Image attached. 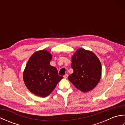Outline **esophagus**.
I'll list each match as a JSON object with an SVG mask.
<instances>
[{"label": "esophagus", "mask_w": 125, "mask_h": 125, "mask_svg": "<svg viewBox=\"0 0 125 125\" xmlns=\"http://www.w3.org/2000/svg\"><path fill=\"white\" fill-rule=\"evenodd\" d=\"M68 74H65V75H64V76H63V77H64V78H68Z\"/></svg>", "instance_id": "34e87169"}]
</instances>
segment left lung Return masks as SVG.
I'll use <instances>...</instances> for the list:
<instances>
[{"instance_id": "1", "label": "left lung", "mask_w": 125, "mask_h": 125, "mask_svg": "<svg viewBox=\"0 0 125 125\" xmlns=\"http://www.w3.org/2000/svg\"><path fill=\"white\" fill-rule=\"evenodd\" d=\"M73 73L68 76L76 88L86 92L92 90L99 82L102 74L100 61L94 52L79 48L72 57Z\"/></svg>"}]
</instances>
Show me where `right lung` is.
Masks as SVG:
<instances>
[{
	"label": "right lung",
	"mask_w": 125,
	"mask_h": 125,
	"mask_svg": "<svg viewBox=\"0 0 125 125\" xmlns=\"http://www.w3.org/2000/svg\"><path fill=\"white\" fill-rule=\"evenodd\" d=\"M52 56L46 50L35 52L29 59L23 74L26 86L33 94L46 97L63 77L50 64Z\"/></svg>",
	"instance_id": "right-lung-1"
}]
</instances>
